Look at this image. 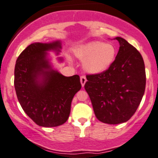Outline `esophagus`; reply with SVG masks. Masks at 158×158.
<instances>
[{"label":"esophagus","instance_id":"esophagus-1","mask_svg":"<svg viewBox=\"0 0 158 158\" xmlns=\"http://www.w3.org/2000/svg\"><path fill=\"white\" fill-rule=\"evenodd\" d=\"M86 77H85L84 75L81 76V85H82V86H84V85H85V84H86Z\"/></svg>","mask_w":158,"mask_h":158}]
</instances>
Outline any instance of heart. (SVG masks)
Instances as JSON below:
<instances>
[{
    "label": "heart",
    "instance_id": "1",
    "mask_svg": "<svg viewBox=\"0 0 158 158\" xmlns=\"http://www.w3.org/2000/svg\"><path fill=\"white\" fill-rule=\"evenodd\" d=\"M74 54L83 61V66L90 74H101L110 68L116 58V49L111 43L91 42L74 49Z\"/></svg>",
    "mask_w": 158,
    "mask_h": 158
}]
</instances>
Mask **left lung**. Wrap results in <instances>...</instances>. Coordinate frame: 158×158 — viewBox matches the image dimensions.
<instances>
[{
  "label": "left lung",
  "instance_id": "left-lung-1",
  "mask_svg": "<svg viewBox=\"0 0 158 158\" xmlns=\"http://www.w3.org/2000/svg\"><path fill=\"white\" fill-rule=\"evenodd\" d=\"M115 39L120 47L112 65L103 73L87 74L84 86L96 118L110 125L132 117L144 95L146 82L140 53L123 38Z\"/></svg>",
  "mask_w": 158,
  "mask_h": 158
}]
</instances>
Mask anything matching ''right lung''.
Masks as SVG:
<instances>
[{
  "label": "right lung",
  "mask_w": 158,
  "mask_h": 158,
  "mask_svg": "<svg viewBox=\"0 0 158 158\" xmlns=\"http://www.w3.org/2000/svg\"><path fill=\"white\" fill-rule=\"evenodd\" d=\"M60 49V41L35 42L21 53L15 63L14 86L18 100L40 126L64 124L69 116L72 98L81 88L79 75L65 77L51 68L47 51L54 50L58 54Z\"/></svg>",
  "instance_id": "1"
}]
</instances>
